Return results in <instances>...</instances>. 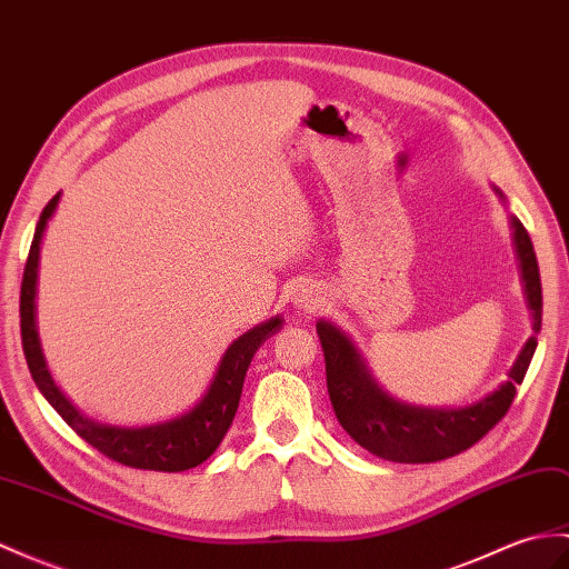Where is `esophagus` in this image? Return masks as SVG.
<instances>
[{
    "instance_id": "1",
    "label": "esophagus",
    "mask_w": 569,
    "mask_h": 569,
    "mask_svg": "<svg viewBox=\"0 0 569 569\" xmlns=\"http://www.w3.org/2000/svg\"><path fill=\"white\" fill-rule=\"evenodd\" d=\"M325 302L322 290L317 286H302L298 293L293 296V306L302 312H315Z\"/></svg>"
}]
</instances>
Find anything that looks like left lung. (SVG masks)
Instances as JSON below:
<instances>
[{"instance_id":"8db88e82","label":"left lung","mask_w":569,"mask_h":569,"mask_svg":"<svg viewBox=\"0 0 569 569\" xmlns=\"http://www.w3.org/2000/svg\"><path fill=\"white\" fill-rule=\"evenodd\" d=\"M492 189L499 201L507 203L505 193L497 187ZM509 222L523 296L533 320V335L526 339L517 361L509 368V380L478 402L466 407H419L392 398L368 371L351 337L341 332L335 322L317 320V335L322 341L327 366L329 400H332L339 425L368 453L392 460V463H436V460L468 451L507 415L517 386L523 380L536 353V335L540 332V317H543V290H540L531 237L517 216H509Z\"/></svg>"}]
</instances>
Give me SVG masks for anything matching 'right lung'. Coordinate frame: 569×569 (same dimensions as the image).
Masks as SVG:
<instances>
[{"label": "right lung", "mask_w": 569, "mask_h": 569, "mask_svg": "<svg viewBox=\"0 0 569 569\" xmlns=\"http://www.w3.org/2000/svg\"><path fill=\"white\" fill-rule=\"evenodd\" d=\"M60 203V193L50 198V203L43 208L41 220L36 224V234L31 242L29 261H26L23 283H21V341L29 371L36 380L38 390L43 398L56 407V412L68 421V425L91 443L109 456L116 463H123L140 470H162V472H181L201 466L203 460L216 453V448L228 433L237 405L242 398V386L247 368L252 363L259 347L273 337L283 327V317H271L249 329L242 337H237L232 345L224 349L222 359L213 373V380L206 392L187 412L157 421V425L144 427H116L101 425L84 417L79 409L64 398V392L52 380L48 361L43 356L41 337H38V317H36V298H38V267H41V244L50 218L56 216Z\"/></svg>", "instance_id": "1"}]
</instances>
